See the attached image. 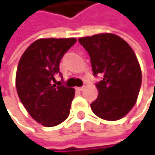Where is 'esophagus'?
I'll use <instances>...</instances> for the list:
<instances>
[{
	"label": "esophagus",
	"mask_w": 155,
	"mask_h": 155,
	"mask_svg": "<svg viewBox=\"0 0 155 155\" xmlns=\"http://www.w3.org/2000/svg\"><path fill=\"white\" fill-rule=\"evenodd\" d=\"M77 90H78V91H83V90H84V86H82V87H78Z\"/></svg>",
	"instance_id": "obj_1"
}]
</instances>
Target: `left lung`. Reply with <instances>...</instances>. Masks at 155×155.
Returning <instances> with one entry per match:
<instances>
[{
	"mask_svg": "<svg viewBox=\"0 0 155 155\" xmlns=\"http://www.w3.org/2000/svg\"><path fill=\"white\" fill-rule=\"evenodd\" d=\"M79 43L88 52L94 76L102 75L96 83L98 98L91 104L93 113L105 120L125 117L136 104L142 73L130 46L114 34L81 38Z\"/></svg>",
	"mask_w": 155,
	"mask_h": 155,
	"instance_id": "obj_1",
	"label": "left lung"
}]
</instances>
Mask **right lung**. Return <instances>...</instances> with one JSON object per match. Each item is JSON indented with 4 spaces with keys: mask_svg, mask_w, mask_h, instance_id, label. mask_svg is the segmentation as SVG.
I'll list each match as a JSON object with an SVG mask.
<instances>
[{
    "mask_svg": "<svg viewBox=\"0 0 155 155\" xmlns=\"http://www.w3.org/2000/svg\"><path fill=\"white\" fill-rule=\"evenodd\" d=\"M75 42V38L38 39L26 49L18 62V98L29 115L45 127L61 124L70 114L74 89L52 81L58 74L62 77L60 61Z\"/></svg>",
    "mask_w": 155,
    "mask_h": 155,
    "instance_id": "add662e5",
    "label": "right lung"
}]
</instances>
